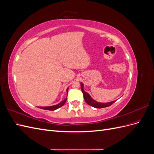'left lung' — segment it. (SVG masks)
<instances>
[{
	"label": "left lung",
	"instance_id": "1",
	"mask_svg": "<svg viewBox=\"0 0 154 154\" xmlns=\"http://www.w3.org/2000/svg\"><path fill=\"white\" fill-rule=\"evenodd\" d=\"M81 88L83 94V97H84V100L86 103L89 105L94 107V108L101 109V108H104V107L109 106L111 105H112L116 101H113L111 102H109V103H100V102H97L96 100H93L91 97V96L84 91V89H83V84L82 83H81Z\"/></svg>",
	"mask_w": 154,
	"mask_h": 154
}]
</instances>
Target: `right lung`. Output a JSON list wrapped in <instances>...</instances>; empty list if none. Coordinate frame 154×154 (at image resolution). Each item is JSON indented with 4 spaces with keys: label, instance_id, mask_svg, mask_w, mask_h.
<instances>
[{
    "label": "right lung",
    "instance_id": "1",
    "mask_svg": "<svg viewBox=\"0 0 154 154\" xmlns=\"http://www.w3.org/2000/svg\"><path fill=\"white\" fill-rule=\"evenodd\" d=\"M68 89L69 88H67V92L68 93ZM67 98H66L64 100H63L62 101L60 102V103L56 105H53V106H39L40 109H44V110H57V109L60 108V107H61L62 106H63L65 103H66V101H67Z\"/></svg>",
    "mask_w": 154,
    "mask_h": 154
}]
</instances>
